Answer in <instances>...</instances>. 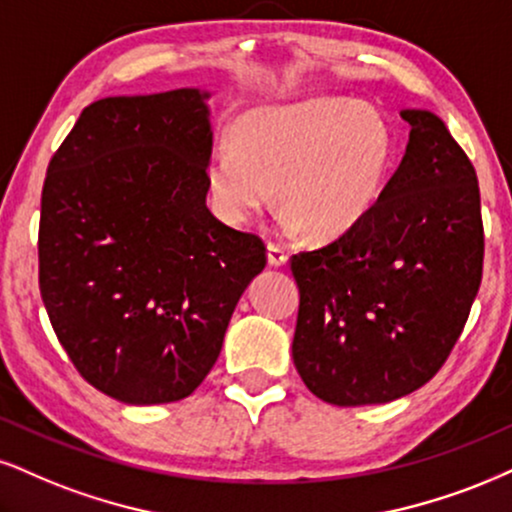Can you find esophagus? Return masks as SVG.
<instances>
[{
    "mask_svg": "<svg viewBox=\"0 0 512 512\" xmlns=\"http://www.w3.org/2000/svg\"><path fill=\"white\" fill-rule=\"evenodd\" d=\"M287 261H289V251L285 249V246L277 244V242H268V263H270V266L280 268V266H285Z\"/></svg>",
    "mask_w": 512,
    "mask_h": 512,
    "instance_id": "34e87169",
    "label": "esophagus"
}]
</instances>
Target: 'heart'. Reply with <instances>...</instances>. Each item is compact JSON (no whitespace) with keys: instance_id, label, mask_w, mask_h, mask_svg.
Listing matches in <instances>:
<instances>
[{"instance_id":"obj_1","label":"heart","mask_w":512,"mask_h":512,"mask_svg":"<svg viewBox=\"0 0 512 512\" xmlns=\"http://www.w3.org/2000/svg\"><path fill=\"white\" fill-rule=\"evenodd\" d=\"M391 163L394 130L375 106L308 99L239 118L232 142H218L208 154L206 182L227 223H249L280 187L289 227L337 239L368 218Z\"/></svg>"}]
</instances>
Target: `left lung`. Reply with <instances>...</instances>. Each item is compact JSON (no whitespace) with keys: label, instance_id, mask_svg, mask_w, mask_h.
<instances>
[{"label":"left lung","instance_id":"8db88e82","mask_svg":"<svg viewBox=\"0 0 512 512\" xmlns=\"http://www.w3.org/2000/svg\"><path fill=\"white\" fill-rule=\"evenodd\" d=\"M368 218L289 266L299 285L294 365L332 406L387 403L437 375L482 282L477 173L430 111Z\"/></svg>","mask_w":512,"mask_h":512}]
</instances>
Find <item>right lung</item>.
<instances>
[{
    "label": "right lung",
    "mask_w": 512,
    "mask_h": 512,
    "mask_svg": "<svg viewBox=\"0 0 512 512\" xmlns=\"http://www.w3.org/2000/svg\"><path fill=\"white\" fill-rule=\"evenodd\" d=\"M206 97L182 87L99 99L44 178V308L82 380L123 403L192 394L268 261L261 237L206 208Z\"/></svg>",
    "instance_id": "obj_1"
}]
</instances>
